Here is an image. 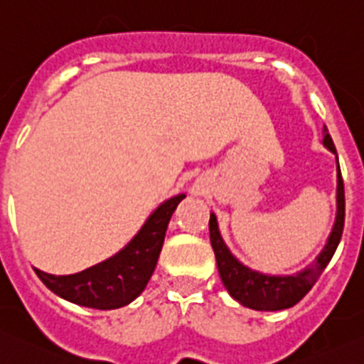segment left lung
I'll return each instance as SVG.
<instances>
[{"instance_id": "obj_1", "label": "left lung", "mask_w": 364, "mask_h": 364, "mask_svg": "<svg viewBox=\"0 0 364 364\" xmlns=\"http://www.w3.org/2000/svg\"><path fill=\"white\" fill-rule=\"evenodd\" d=\"M323 145L336 154L334 141L328 134L327 127H323ZM210 242H212L213 253H215L217 267H219L220 280L224 287L228 289L232 298H235L244 307L255 309V311H282L296 305L309 291L312 285L321 277L327 264L331 262L332 255L338 247L339 240L343 235V226H345V186H343L341 171L338 163V215H336L334 228H332L328 242L325 250L321 251L320 257L311 267H307L301 273L293 274V277H267L257 271L247 269L246 266L230 253L226 244L220 239L219 228H217L215 215H210Z\"/></svg>"}]
</instances>
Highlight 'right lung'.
I'll return each mask as SVG.
<instances>
[{"mask_svg": "<svg viewBox=\"0 0 364 364\" xmlns=\"http://www.w3.org/2000/svg\"><path fill=\"white\" fill-rule=\"evenodd\" d=\"M183 199L185 196H176L163 203L149 217L140 233L109 260L68 277H55L39 269H36V274L50 291L77 305L109 311L131 304L154 273L168 220Z\"/></svg>", "mask_w": 364, "mask_h": 364, "instance_id": "right-lung-1", "label": "right lung"}]
</instances>
